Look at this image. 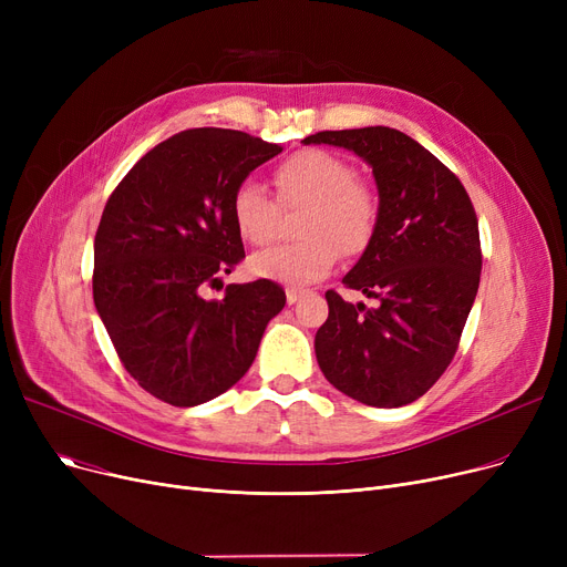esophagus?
I'll return each instance as SVG.
<instances>
[{
	"label": "esophagus",
	"mask_w": 567,
	"mask_h": 567,
	"mask_svg": "<svg viewBox=\"0 0 567 567\" xmlns=\"http://www.w3.org/2000/svg\"><path fill=\"white\" fill-rule=\"evenodd\" d=\"M301 293H303L301 289H287V303H289V306H293L296 301L301 299Z\"/></svg>",
	"instance_id": "esophagus-1"
}]
</instances>
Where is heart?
<instances>
[{
	"label": "heart",
	"instance_id": "b5f03b06",
	"mask_svg": "<svg viewBox=\"0 0 567 567\" xmlns=\"http://www.w3.org/2000/svg\"><path fill=\"white\" fill-rule=\"evenodd\" d=\"M274 184L280 206H303V241L255 255V276L291 287L312 285L333 271L340 252L353 257L372 244L381 199L368 182L355 178L349 161L323 148H306L276 167ZM229 214L238 236L250 246L271 244L278 234V206L252 178L234 188Z\"/></svg>",
	"mask_w": 567,
	"mask_h": 567
}]
</instances>
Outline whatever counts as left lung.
<instances>
[{
  "label": "left lung",
  "instance_id": "1",
  "mask_svg": "<svg viewBox=\"0 0 567 567\" xmlns=\"http://www.w3.org/2000/svg\"><path fill=\"white\" fill-rule=\"evenodd\" d=\"M374 174L381 216L372 244L342 278L374 308L326 291L317 363L338 391L395 409L425 395L451 365L481 285L478 218L460 178L425 146L389 126L321 131Z\"/></svg>",
  "mask_w": 567,
  "mask_h": 567
}]
</instances>
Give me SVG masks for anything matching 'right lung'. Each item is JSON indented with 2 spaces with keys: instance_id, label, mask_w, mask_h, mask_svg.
I'll use <instances>...</instances> for the list:
<instances>
[{
  "instance_id": "add662e5",
  "label": "right lung",
  "mask_w": 567,
  "mask_h": 567,
  "mask_svg": "<svg viewBox=\"0 0 567 567\" xmlns=\"http://www.w3.org/2000/svg\"><path fill=\"white\" fill-rule=\"evenodd\" d=\"M282 152L241 131L190 128L144 154L110 195L94 238V303L126 372L172 406L223 395L252 365L287 296L271 280L202 289L246 257L229 202Z\"/></svg>"
}]
</instances>
